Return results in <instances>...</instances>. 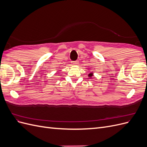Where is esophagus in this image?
Masks as SVG:
<instances>
[{
  "label": "esophagus",
  "mask_w": 147,
  "mask_h": 147,
  "mask_svg": "<svg viewBox=\"0 0 147 147\" xmlns=\"http://www.w3.org/2000/svg\"><path fill=\"white\" fill-rule=\"evenodd\" d=\"M78 64V61H77L72 62V65H77Z\"/></svg>",
  "instance_id": "esophagus-1"
}]
</instances>
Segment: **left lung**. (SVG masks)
I'll return each instance as SVG.
<instances>
[{
    "instance_id": "left-lung-1",
    "label": "left lung",
    "mask_w": 147,
    "mask_h": 147,
    "mask_svg": "<svg viewBox=\"0 0 147 147\" xmlns=\"http://www.w3.org/2000/svg\"><path fill=\"white\" fill-rule=\"evenodd\" d=\"M93 76H94V73H93V72H90L88 75V77H89V78H91Z\"/></svg>"
}]
</instances>
